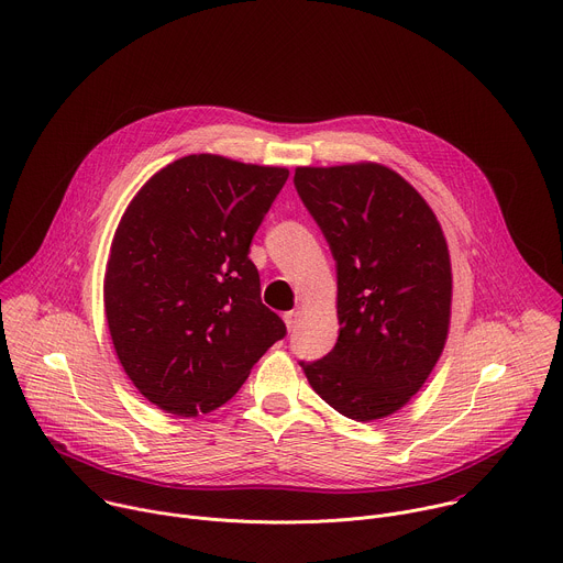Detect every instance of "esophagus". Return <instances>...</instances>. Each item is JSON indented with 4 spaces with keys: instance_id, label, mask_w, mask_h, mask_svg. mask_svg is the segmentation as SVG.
<instances>
[{
    "instance_id": "34e87169",
    "label": "esophagus",
    "mask_w": 563,
    "mask_h": 563,
    "mask_svg": "<svg viewBox=\"0 0 563 563\" xmlns=\"http://www.w3.org/2000/svg\"><path fill=\"white\" fill-rule=\"evenodd\" d=\"M285 325L289 332H294L298 328V320H300V311H285Z\"/></svg>"
}]
</instances>
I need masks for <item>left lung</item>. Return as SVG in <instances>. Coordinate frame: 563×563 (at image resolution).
<instances>
[{"instance_id":"obj_1","label":"left lung","mask_w":563,"mask_h":563,"mask_svg":"<svg viewBox=\"0 0 563 563\" xmlns=\"http://www.w3.org/2000/svg\"><path fill=\"white\" fill-rule=\"evenodd\" d=\"M294 187L336 261L341 325L334 350L300 367L343 417H389L423 387L448 339L441 224L410 183L374 163L298 167Z\"/></svg>"}]
</instances>
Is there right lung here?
I'll use <instances>...</instances> for the list:
<instances>
[{"label": "right lung", "instance_id": "1", "mask_svg": "<svg viewBox=\"0 0 563 563\" xmlns=\"http://www.w3.org/2000/svg\"><path fill=\"white\" fill-rule=\"evenodd\" d=\"M287 178L283 167L198 153L159 169L126 207L104 309L124 372L159 410L220 408L285 339L250 245Z\"/></svg>", "mask_w": 563, "mask_h": 563}]
</instances>
